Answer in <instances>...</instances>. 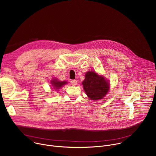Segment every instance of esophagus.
Here are the masks:
<instances>
[{
    "label": "esophagus",
    "mask_w": 156,
    "mask_h": 156,
    "mask_svg": "<svg viewBox=\"0 0 156 156\" xmlns=\"http://www.w3.org/2000/svg\"><path fill=\"white\" fill-rule=\"evenodd\" d=\"M71 84H72V85H73V86H75V85H76V84H77V81L75 80H73L71 81Z\"/></svg>",
    "instance_id": "obj_1"
}]
</instances>
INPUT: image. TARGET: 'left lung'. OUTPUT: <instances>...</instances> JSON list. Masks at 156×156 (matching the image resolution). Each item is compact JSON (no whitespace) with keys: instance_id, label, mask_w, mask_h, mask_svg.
I'll return each mask as SVG.
<instances>
[{"instance_id":"1","label":"left lung","mask_w":156,"mask_h":156,"mask_svg":"<svg viewBox=\"0 0 156 156\" xmlns=\"http://www.w3.org/2000/svg\"><path fill=\"white\" fill-rule=\"evenodd\" d=\"M82 84L86 95L93 101L102 99L106 96L110 88L107 80L93 71H89L86 73L85 78L82 82Z\"/></svg>"}]
</instances>
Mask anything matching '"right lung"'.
<instances>
[{
    "instance_id": "add662e5",
    "label": "right lung",
    "mask_w": 156,
    "mask_h": 156,
    "mask_svg": "<svg viewBox=\"0 0 156 156\" xmlns=\"http://www.w3.org/2000/svg\"><path fill=\"white\" fill-rule=\"evenodd\" d=\"M51 83L52 86H53V88L55 90L58 91L59 89H60V87H62L65 84L67 83V82H66V81H59L57 78H52V80L51 81Z\"/></svg>"
}]
</instances>
